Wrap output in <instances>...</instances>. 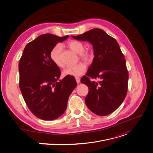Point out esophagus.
<instances>
[{"label":"esophagus","instance_id":"1","mask_svg":"<svg viewBox=\"0 0 153 153\" xmlns=\"http://www.w3.org/2000/svg\"><path fill=\"white\" fill-rule=\"evenodd\" d=\"M76 80L77 84H79L80 82V79L79 78V77H76Z\"/></svg>","mask_w":153,"mask_h":153}]
</instances>
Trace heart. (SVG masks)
<instances>
[{"label":"heart","mask_w":153,"mask_h":153,"mask_svg":"<svg viewBox=\"0 0 153 153\" xmlns=\"http://www.w3.org/2000/svg\"><path fill=\"white\" fill-rule=\"evenodd\" d=\"M66 46L73 52L79 53V58L86 63H89L93 60V52L91 50L85 49V45L81 41L70 40L66 43ZM61 46L55 45L51 51L50 57L53 63L60 68L64 67V63L61 60ZM86 71V65L83 63H79L74 66H68L65 68L63 74L65 76H70L78 77L84 74Z\"/></svg>","instance_id":"1"}]
</instances>
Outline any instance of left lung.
Here are the masks:
<instances>
[{
    "instance_id": "obj_1",
    "label": "left lung",
    "mask_w": 153,
    "mask_h": 153,
    "mask_svg": "<svg viewBox=\"0 0 153 153\" xmlns=\"http://www.w3.org/2000/svg\"><path fill=\"white\" fill-rule=\"evenodd\" d=\"M72 37L88 41L93 47V63L80 80L88 87L85 104L96 115H109L120 107L128 92L129 76L124 54L117 40L100 29ZM91 78L100 82L91 81Z\"/></svg>"
}]
</instances>
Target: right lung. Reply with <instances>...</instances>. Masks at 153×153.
Wrapping results in <instances>:
<instances>
[{
	"label": "right lung",
	"instance_id": "1",
	"mask_svg": "<svg viewBox=\"0 0 153 153\" xmlns=\"http://www.w3.org/2000/svg\"><path fill=\"white\" fill-rule=\"evenodd\" d=\"M68 37L41 35L26 45L20 59L22 95L31 112L40 119L53 120L60 117L65 112L69 95L77 85L71 76L58 81L60 70L50 57L52 49Z\"/></svg>",
	"mask_w": 153,
	"mask_h": 153
}]
</instances>
